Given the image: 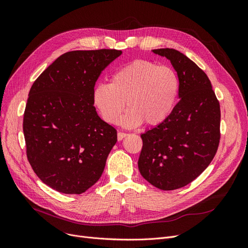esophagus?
<instances>
[{"label": "esophagus", "mask_w": 248, "mask_h": 248, "mask_svg": "<svg viewBox=\"0 0 248 248\" xmlns=\"http://www.w3.org/2000/svg\"><path fill=\"white\" fill-rule=\"evenodd\" d=\"M127 137V133H125V132H121V131H119L118 132V140H122L124 138H126Z\"/></svg>", "instance_id": "obj_1"}]
</instances>
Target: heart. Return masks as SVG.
I'll return each mask as SVG.
<instances>
[{
    "label": "heart",
    "mask_w": 248,
    "mask_h": 248,
    "mask_svg": "<svg viewBox=\"0 0 248 248\" xmlns=\"http://www.w3.org/2000/svg\"><path fill=\"white\" fill-rule=\"evenodd\" d=\"M179 79L169 66L137 60L112 74L110 84L99 82L93 90V103L104 121L117 124L123 118L127 127L142 122L157 125L163 122L175 108Z\"/></svg>",
    "instance_id": "obj_1"
}]
</instances>
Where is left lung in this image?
I'll list each match as a JSON object with an SVG mask.
<instances>
[{
    "mask_svg": "<svg viewBox=\"0 0 248 248\" xmlns=\"http://www.w3.org/2000/svg\"><path fill=\"white\" fill-rule=\"evenodd\" d=\"M177 71L180 101L170 115L141 134L140 175L162 190L191 183L214 158L220 140V106L200 67L172 48L154 49Z\"/></svg>",
    "mask_w": 248,
    "mask_h": 248,
    "instance_id": "8db88e82",
    "label": "left lung"
}]
</instances>
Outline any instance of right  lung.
I'll return each mask as SVG.
<instances>
[{"instance_id":"1","label":"right lung","mask_w":248,"mask_h":248,"mask_svg":"<svg viewBox=\"0 0 248 248\" xmlns=\"http://www.w3.org/2000/svg\"><path fill=\"white\" fill-rule=\"evenodd\" d=\"M118 49L65 52L38 77L24 114L27 157L41 181L80 194L101 177L117 130L97 115L93 90Z\"/></svg>"}]
</instances>
